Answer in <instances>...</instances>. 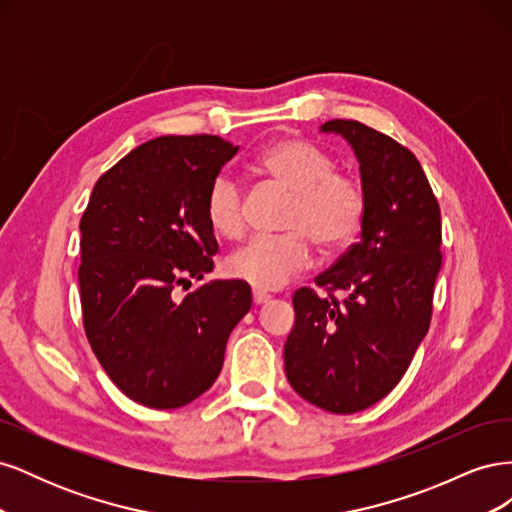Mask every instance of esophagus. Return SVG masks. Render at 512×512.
Here are the masks:
<instances>
[{
    "mask_svg": "<svg viewBox=\"0 0 512 512\" xmlns=\"http://www.w3.org/2000/svg\"><path fill=\"white\" fill-rule=\"evenodd\" d=\"M271 299V294H267V292H262V290H254L252 292V301L256 303V305H262V303H267Z\"/></svg>",
    "mask_w": 512,
    "mask_h": 512,
    "instance_id": "34e87169",
    "label": "esophagus"
}]
</instances>
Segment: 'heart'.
<instances>
[{"mask_svg": "<svg viewBox=\"0 0 512 512\" xmlns=\"http://www.w3.org/2000/svg\"><path fill=\"white\" fill-rule=\"evenodd\" d=\"M258 168L292 192L280 237H254L226 260L235 280L277 290L301 275L314 258L312 241L324 252L346 247L363 226L367 194L363 181L335 168V158L305 138H282L258 156ZM205 213L211 228L226 239L245 230L243 183L220 173L207 190Z\"/></svg>", "mask_w": 512, "mask_h": 512, "instance_id": "obj_1", "label": "heart"}]
</instances>
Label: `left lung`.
<instances>
[{"label":"left lung","instance_id":"left-lung-1","mask_svg":"<svg viewBox=\"0 0 512 512\" xmlns=\"http://www.w3.org/2000/svg\"><path fill=\"white\" fill-rule=\"evenodd\" d=\"M322 130L354 147L367 211L361 241L314 280L327 294L307 286L292 294L297 320L284 365L290 386L309 404L352 414L395 389L429 331L442 220L408 147L354 119H331Z\"/></svg>","mask_w":512,"mask_h":512}]
</instances>
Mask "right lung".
Returning <instances> with one entry per match:
<instances>
[{
	"label": "right lung",
	"instance_id": "right-lung-1",
	"mask_svg": "<svg viewBox=\"0 0 512 512\" xmlns=\"http://www.w3.org/2000/svg\"><path fill=\"white\" fill-rule=\"evenodd\" d=\"M237 149L213 134L153 138L106 170L83 211L85 335L136 404L181 408L211 389L228 335L252 307L241 280L179 297L213 271L218 241L205 198Z\"/></svg>",
	"mask_w": 512,
	"mask_h": 512
}]
</instances>
